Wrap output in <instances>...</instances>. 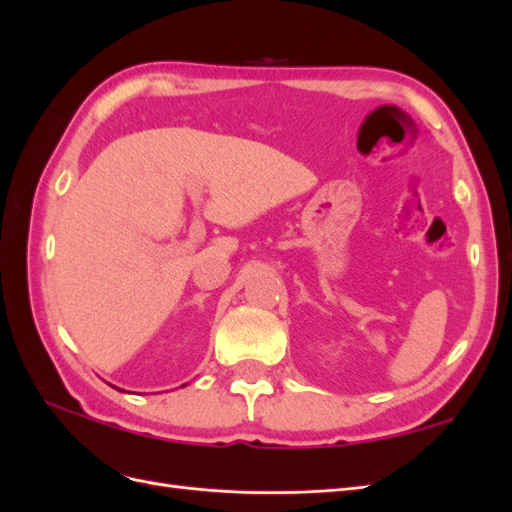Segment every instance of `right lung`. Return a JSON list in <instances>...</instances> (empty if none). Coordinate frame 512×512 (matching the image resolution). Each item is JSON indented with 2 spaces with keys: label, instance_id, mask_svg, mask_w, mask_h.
Masks as SVG:
<instances>
[{
  "label": "right lung",
  "instance_id": "obj_1",
  "mask_svg": "<svg viewBox=\"0 0 512 512\" xmlns=\"http://www.w3.org/2000/svg\"><path fill=\"white\" fill-rule=\"evenodd\" d=\"M182 386H185V384H182Z\"/></svg>",
  "mask_w": 512,
  "mask_h": 512
}]
</instances>
